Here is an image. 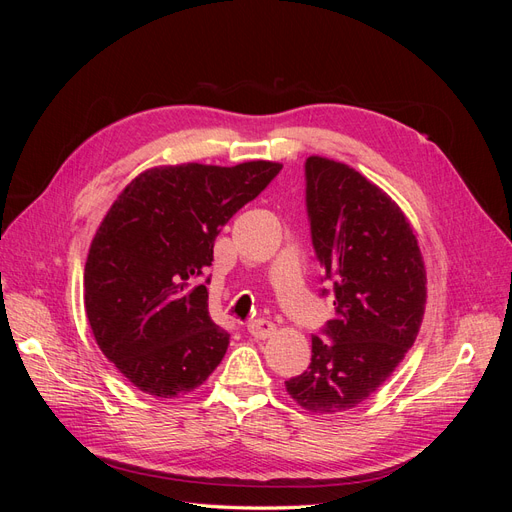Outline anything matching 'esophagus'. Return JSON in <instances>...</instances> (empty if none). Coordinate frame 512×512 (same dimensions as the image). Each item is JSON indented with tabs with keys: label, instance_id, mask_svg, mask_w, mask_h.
<instances>
[{
	"label": "esophagus",
	"instance_id": "obj_1",
	"mask_svg": "<svg viewBox=\"0 0 512 512\" xmlns=\"http://www.w3.org/2000/svg\"><path fill=\"white\" fill-rule=\"evenodd\" d=\"M247 333H250L256 339H267V337H271L275 333V324L271 320L258 318V320L247 322Z\"/></svg>",
	"mask_w": 512,
	"mask_h": 512
}]
</instances>
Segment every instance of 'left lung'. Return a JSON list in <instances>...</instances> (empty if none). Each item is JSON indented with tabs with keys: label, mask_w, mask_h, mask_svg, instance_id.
I'll return each instance as SVG.
<instances>
[{
	"label": "left lung",
	"mask_w": 512,
	"mask_h": 512,
	"mask_svg": "<svg viewBox=\"0 0 512 512\" xmlns=\"http://www.w3.org/2000/svg\"><path fill=\"white\" fill-rule=\"evenodd\" d=\"M305 205L335 318L322 329L331 342L312 337V363L286 391L307 412L337 414L365 401L412 348L427 275L404 211L348 164L307 158Z\"/></svg>",
	"instance_id": "8db88e82"
}]
</instances>
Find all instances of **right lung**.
I'll return each instance as SVG.
<instances>
[{"label": "right lung", "mask_w": 512, "mask_h": 512, "mask_svg": "<svg viewBox=\"0 0 512 512\" xmlns=\"http://www.w3.org/2000/svg\"><path fill=\"white\" fill-rule=\"evenodd\" d=\"M277 162L179 164L138 175L89 247L85 314L104 356L147 395L194 391L220 365L228 333L207 284L222 226L280 173Z\"/></svg>", "instance_id": "obj_1"}]
</instances>
